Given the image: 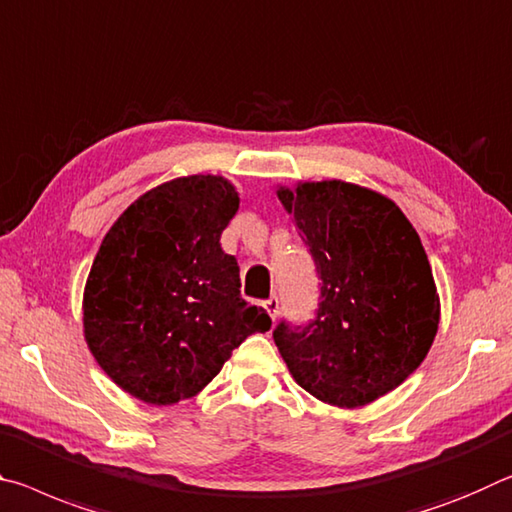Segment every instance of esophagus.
Returning a JSON list of instances; mask_svg holds the SVG:
<instances>
[{"label":"esophagus","mask_w":512,"mask_h":512,"mask_svg":"<svg viewBox=\"0 0 512 512\" xmlns=\"http://www.w3.org/2000/svg\"><path fill=\"white\" fill-rule=\"evenodd\" d=\"M263 306H265V311L270 313L272 320H276V315H279V299H276V297L265 299V301H263Z\"/></svg>","instance_id":"1"}]
</instances>
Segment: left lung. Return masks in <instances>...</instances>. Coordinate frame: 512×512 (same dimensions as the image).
Wrapping results in <instances>:
<instances>
[{
    "label": "left lung",
    "instance_id": "1",
    "mask_svg": "<svg viewBox=\"0 0 512 512\" xmlns=\"http://www.w3.org/2000/svg\"><path fill=\"white\" fill-rule=\"evenodd\" d=\"M311 251L320 304L308 324L281 320L274 342L295 381L340 408L404 383L429 354L440 299L422 240L395 201L345 181L276 192Z\"/></svg>",
    "mask_w": 512,
    "mask_h": 512
}]
</instances>
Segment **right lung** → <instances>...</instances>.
I'll use <instances>...</instances> for the list:
<instances>
[{"label": "right lung", "mask_w": 512, "mask_h": 512, "mask_svg": "<svg viewBox=\"0 0 512 512\" xmlns=\"http://www.w3.org/2000/svg\"><path fill=\"white\" fill-rule=\"evenodd\" d=\"M238 192L213 174L145 192L111 226L83 292V333L111 379L154 406L190 399L251 333L270 331L240 297L220 236Z\"/></svg>", "instance_id": "right-lung-1"}]
</instances>
